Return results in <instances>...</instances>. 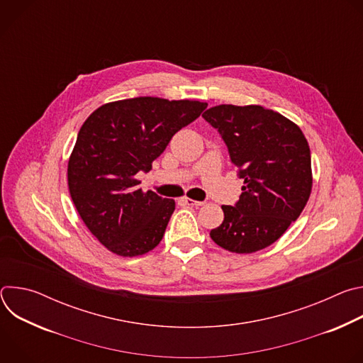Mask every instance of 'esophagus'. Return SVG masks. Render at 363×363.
Returning a JSON list of instances; mask_svg holds the SVG:
<instances>
[{
  "instance_id": "1",
  "label": "esophagus",
  "mask_w": 363,
  "mask_h": 363,
  "mask_svg": "<svg viewBox=\"0 0 363 363\" xmlns=\"http://www.w3.org/2000/svg\"><path fill=\"white\" fill-rule=\"evenodd\" d=\"M181 201H182L185 205H192V206H201V205H203L202 201H195V199H191V198H188V196L181 198Z\"/></svg>"
}]
</instances>
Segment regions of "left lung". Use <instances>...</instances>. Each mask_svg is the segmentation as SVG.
Instances as JSON below:
<instances>
[{
    "label": "left lung",
    "instance_id": "left-lung-1",
    "mask_svg": "<svg viewBox=\"0 0 363 363\" xmlns=\"http://www.w3.org/2000/svg\"><path fill=\"white\" fill-rule=\"evenodd\" d=\"M202 118L218 129L244 179L235 206H221L224 221L211 230L213 241L237 254L272 245L298 218L312 192V160L301 129L258 105H220Z\"/></svg>",
    "mask_w": 363,
    "mask_h": 363
}]
</instances>
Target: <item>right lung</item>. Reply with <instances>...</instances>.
<instances>
[{
	"label": "right lung",
	"instance_id": "add662e5",
	"mask_svg": "<svg viewBox=\"0 0 363 363\" xmlns=\"http://www.w3.org/2000/svg\"><path fill=\"white\" fill-rule=\"evenodd\" d=\"M206 106L143 96L105 103L82 125L67 165L69 191L89 231L113 254L136 257L161 242L175 201L143 192L135 177L150 171Z\"/></svg>",
	"mask_w": 363,
	"mask_h": 363
}]
</instances>
